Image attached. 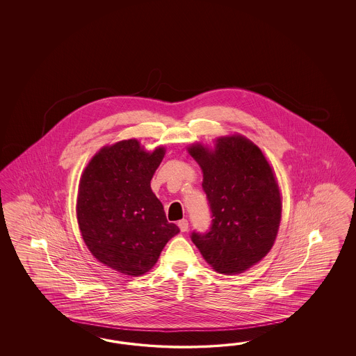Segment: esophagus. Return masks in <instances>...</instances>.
Here are the masks:
<instances>
[{"label":"esophagus","mask_w":356,"mask_h":356,"mask_svg":"<svg viewBox=\"0 0 356 356\" xmlns=\"http://www.w3.org/2000/svg\"><path fill=\"white\" fill-rule=\"evenodd\" d=\"M177 226L180 227V231H181V232H186V231H188V227H189V223H188L186 219H181V220H179Z\"/></svg>","instance_id":"obj_1"}]
</instances>
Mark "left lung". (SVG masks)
Segmentation results:
<instances>
[{
	"label": "left lung",
	"instance_id": "obj_1",
	"mask_svg": "<svg viewBox=\"0 0 356 356\" xmlns=\"http://www.w3.org/2000/svg\"><path fill=\"white\" fill-rule=\"evenodd\" d=\"M188 152L204 173L202 188L211 227L192 241L213 269L240 274L264 259L280 229L282 197L268 159L244 136L216 138L210 149L193 143Z\"/></svg>",
	"mask_w": 356,
	"mask_h": 356
}]
</instances>
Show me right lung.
<instances>
[{
    "instance_id": "add662e5",
    "label": "right lung",
    "mask_w": 356,
    "mask_h": 356,
    "mask_svg": "<svg viewBox=\"0 0 356 356\" xmlns=\"http://www.w3.org/2000/svg\"><path fill=\"white\" fill-rule=\"evenodd\" d=\"M165 149L146 151L134 138L104 146L81 176L76 219L88 250L108 268L138 277L156 264L170 238L168 223L150 181Z\"/></svg>"
}]
</instances>
